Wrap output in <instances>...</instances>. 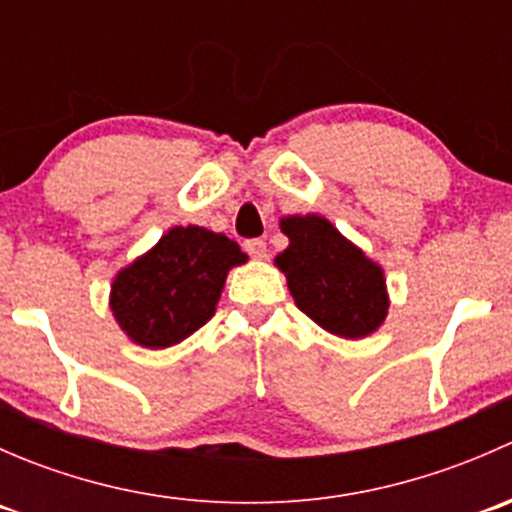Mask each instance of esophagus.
Returning a JSON list of instances; mask_svg holds the SVG:
<instances>
[{
	"mask_svg": "<svg viewBox=\"0 0 512 512\" xmlns=\"http://www.w3.org/2000/svg\"><path fill=\"white\" fill-rule=\"evenodd\" d=\"M245 250H247V255H252L255 260H262V257L267 255V245H265V240H260V237H255V240H247Z\"/></svg>",
	"mask_w": 512,
	"mask_h": 512,
	"instance_id": "1",
	"label": "esophagus"
}]
</instances>
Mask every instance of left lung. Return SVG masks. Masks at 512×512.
<instances>
[{"label":"left lung","mask_w":512,"mask_h":512,"mask_svg":"<svg viewBox=\"0 0 512 512\" xmlns=\"http://www.w3.org/2000/svg\"><path fill=\"white\" fill-rule=\"evenodd\" d=\"M280 227L289 245L275 265L285 272L294 304L337 337L376 332L389 314L384 270L322 215H289Z\"/></svg>","instance_id":"obj_1"}]
</instances>
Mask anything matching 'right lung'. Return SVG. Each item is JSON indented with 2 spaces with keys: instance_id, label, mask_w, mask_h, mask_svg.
Here are the masks:
<instances>
[{
  "instance_id": "right-lung-1",
  "label": "right lung",
  "mask_w": 512,
  "mask_h": 512,
  "mask_svg": "<svg viewBox=\"0 0 512 512\" xmlns=\"http://www.w3.org/2000/svg\"><path fill=\"white\" fill-rule=\"evenodd\" d=\"M242 262L247 255L223 232L170 227L156 247L118 272L108 304L131 342L173 347L213 317L227 272Z\"/></svg>"
}]
</instances>
